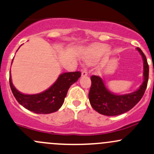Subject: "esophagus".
Segmentation results:
<instances>
[{"label": "esophagus", "mask_w": 154, "mask_h": 154, "mask_svg": "<svg viewBox=\"0 0 154 154\" xmlns=\"http://www.w3.org/2000/svg\"><path fill=\"white\" fill-rule=\"evenodd\" d=\"M82 77H85V76L88 75V72H87V70L85 69H84L83 70H82V74H81Z\"/></svg>", "instance_id": "1"}]
</instances>
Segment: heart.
Returning a JSON list of instances; mask_svg holds the SVG:
<instances>
[{"label":"heart","instance_id":"heart-1","mask_svg":"<svg viewBox=\"0 0 154 154\" xmlns=\"http://www.w3.org/2000/svg\"><path fill=\"white\" fill-rule=\"evenodd\" d=\"M110 51V46L106 44L95 43L91 46L88 54L85 57V61L87 63H93L99 58L103 57Z\"/></svg>","mask_w":154,"mask_h":154}]
</instances>
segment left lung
Wrapping results in <instances>:
<instances>
[{
  "label": "left lung",
  "mask_w": 154,
  "mask_h": 154,
  "mask_svg": "<svg viewBox=\"0 0 154 154\" xmlns=\"http://www.w3.org/2000/svg\"><path fill=\"white\" fill-rule=\"evenodd\" d=\"M136 49L140 52L143 60V82L135 91L125 94H116L107 88L104 81L98 76H91L88 98L92 108L100 114L106 116H116L130 111L141 100L147 88L149 74V66L146 57L140 48Z\"/></svg>",
  "instance_id": "left-lung-1"
}]
</instances>
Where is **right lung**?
Masks as SVG:
<instances>
[{
  "mask_svg": "<svg viewBox=\"0 0 154 154\" xmlns=\"http://www.w3.org/2000/svg\"><path fill=\"white\" fill-rule=\"evenodd\" d=\"M80 76V72L63 73L48 89L36 94H25L16 89L12 82L11 73L9 85L13 95L21 106L35 114H47L60 109L63 104L69 88Z\"/></svg>",
  "mask_w": 154,
  "mask_h": 154,
  "instance_id": "add662e5",
  "label": "right lung"
}]
</instances>
